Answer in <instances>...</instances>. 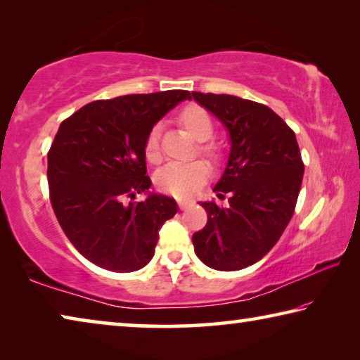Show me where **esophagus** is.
Instances as JSON below:
<instances>
[{"instance_id": "34e87169", "label": "esophagus", "mask_w": 360, "mask_h": 360, "mask_svg": "<svg viewBox=\"0 0 360 360\" xmlns=\"http://www.w3.org/2000/svg\"><path fill=\"white\" fill-rule=\"evenodd\" d=\"M178 205L181 210H186L188 206V200H184V198H178Z\"/></svg>"}]
</instances>
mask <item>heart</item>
Masks as SVG:
<instances>
[{"label":"heart","instance_id":"b5f03b06","mask_svg":"<svg viewBox=\"0 0 360 360\" xmlns=\"http://www.w3.org/2000/svg\"><path fill=\"white\" fill-rule=\"evenodd\" d=\"M179 122L184 127V130L191 135L195 141H198V152L206 158H210L212 163L221 160V150L217 146L208 143L212 136L214 125L210 114L203 108L197 105H191L182 109L179 114ZM146 157L150 162L160 160V150H158V130H150L146 139ZM210 168L206 163L200 160H193L188 163H168L160 168L155 174V184L162 191L176 195V197H191L203 182L208 179Z\"/></svg>","mask_w":360,"mask_h":360}]
</instances>
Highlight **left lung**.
I'll use <instances>...</instances> for the list:
<instances>
[{
    "label": "left lung",
    "instance_id": "8db88e82",
    "mask_svg": "<svg viewBox=\"0 0 360 360\" xmlns=\"http://www.w3.org/2000/svg\"><path fill=\"white\" fill-rule=\"evenodd\" d=\"M193 100L222 122L230 154L214 186L227 208L202 202L208 222L192 236L197 257L221 271L259 262L281 238L294 214L303 179L295 133L270 108L233 95L192 92Z\"/></svg>",
    "mask_w": 360,
    "mask_h": 360
}]
</instances>
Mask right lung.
I'll return each mask as SVG.
<instances>
[{
    "label": "right lung",
    "mask_w": 360,
    "mask_h": 360,
    "mask_svg": "<svg viewBox=\"0 0 360 360\" xmlns=\"http://www.w3.org/2000/svg\"><path fill=\"white\" fill-rule=\"evenodd\" d=\"M187 90L124 95L82 106L62 122L47 154L51 203L60 227L85 259L129 273L154 257L158 230L178 212L174 198L150 192L146 139ZM146 193L143 202L123 205Z\"/></svg>",
    "instance_id": "add662e5"
}]
</instances>
